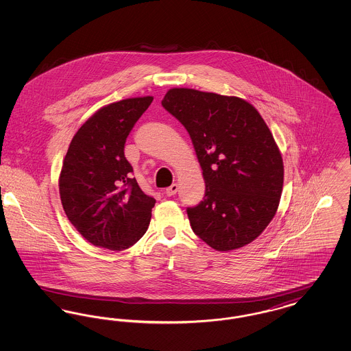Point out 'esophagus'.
<instances>
[{"instance_id": "esophagus-1", "label": "esophagus", "mask_w": 351, "mask_h": 351, "mask_svg": "<svg viewBox=\"0 0 351 351\" xmlns=\"http://www.w3.org/2000/svg\"><path fill=\"white\" fill-rule=\"evenodd\" d=\"M178 189H179V185L178 184H172L171 186H168L167 189H166V195L167 196H173V195H176Z\"/></svg>"}]
</instances>
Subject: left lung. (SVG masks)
I'll list each match as a JSON object with an SVG mask.
<instances>
[{
	"instance_id": "1",
	"label": "left lung",
	"mask_w": 351,
	"mask_h": 351,
	"mask_svg": "<svg viewBox=\"0 0 351 351\" xmlns=\"http://www.w3.org/2000/svg\"><path fill=\"white\" fill-rule=\"evenodd\" d=\"M163 108L189 134L205 182L186 208L193 233L215 250L252 242L275 216L283 189L282 155L258 110L242 99L169 89Z\"/></svg>"
}]
</instances>
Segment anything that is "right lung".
Returning a JSON list of instances; mask_svg holds the SVG:
<instances>
[{
	"instance_id": "add662e5",
	"label": "right lung",
	"mask_w": 351,
	"mask_h": 351,
	"mask_svg": "<svg viewBox=\"0 0 351 351\" xmlns=\"http://www.w3.org/2000/svg\"><path fill=\"white\" fill-rule=\"evenodd\" d=\"M152 97L118 101L96 112L75 134L59 179L71 223L95 246L125 250L146 233L155 199L133 178L126 138Z\"/></svg>"
}]
</instances>
